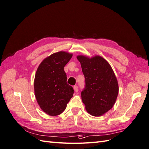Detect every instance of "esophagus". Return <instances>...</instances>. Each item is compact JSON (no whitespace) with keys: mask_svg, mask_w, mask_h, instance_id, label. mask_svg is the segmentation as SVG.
Masks as SVG:
<instances>
[{"mask_svg":"<svg viewBox=\"0 0 149 149\" xmlns=\"http://www.w3.org/2000/svg\"><path fill=\"white\" fill-rule=\"evenodd\" d=\"M74 91L75 92H77L78 91H79V88H78V87L77 85H75L74 87Z\"/></svg>","mask_w":149,"mask_h":149,"instance_id":"34e87169","label":"esophagus"}]
</instances>
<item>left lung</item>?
<instances>
[{"mask_svg": "<svg viewBox=\"0 0 149 149\" xmlns=\"http://www.w3.org/2000/svg\"><path fill=\"white\" fill-rule=\"evenodd\" d=\"M77 58L85 77L81 97L86 110L93 116H102L112 108L116 100L119 87L116 76L108 62L102 57L89 59L79 56Z\"/></svg>", "mask_w": 149, "mask_h": 149, "instance_id": "obj_1", "label": "left lung"}]
</instances>
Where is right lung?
<instances>
[{
	"instance_id": "add662e5",
	"label": "right lung",
	"mask_w": 149,
	"mask_h": 149,
	"mask_svg": "<svg viewBox=\"0 0 149 149\" xmlns=\"http://www.w3.org/2000/svg\"><path fill=\"white\" fill-rule=\"evenodd\" d=\"M72 54L60 51L42 61L35 75L34 88L38 104L50 116L63 112L74 93L73 87L67 84L65 65Z\"/></svg>"
}]
</instances>
